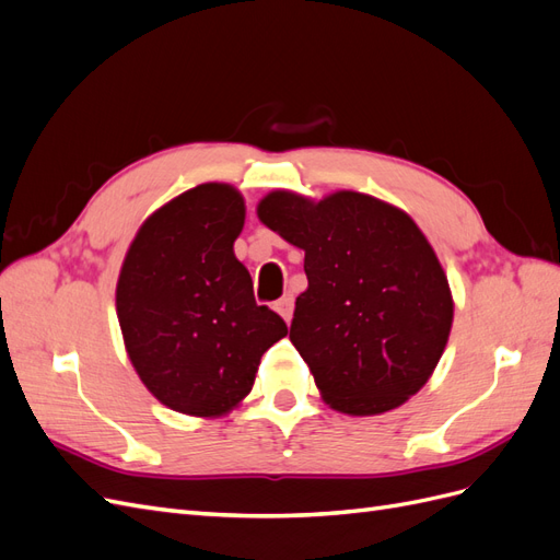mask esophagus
I'll list each match as a JSON object with an SVG mask.
<instances>
[{
    "instance_id": "1",
    "label": "esophagus",
    "mask_w": 560,
    "mask_h": 560,
    "mask_svg": "<svg viewBox=\"0 0 560 560\" xmlns=\"http://www.w3.org/2000/svg\"><path fill=\"white\" fill-rule=\"evenodd\" d=\"M273 308H276L280 315H282V319L287 322V325H290V319H292V311H294V299H292V294H290V296H282V299H278Z\"/></svg>"
}]
</instances>
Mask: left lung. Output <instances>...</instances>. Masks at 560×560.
<instances>
[{
	"label": "left lung",
	"instance_id": "1",
	"mask_svg": "<svg viewBox=\"0 0 560 560\" xmlns=\"http://www.w3.org/2000/svg\"><path fill=\"white\" fill-rule=\"evenodd\" d=\"M257 214L306 252L290 341L331 409L376 416L416 395L446 348L453 301L413 219L358 191H273Z\"/></svg>",
	"mask_w": 560,
	"mask_h": 560
}]
</instances>
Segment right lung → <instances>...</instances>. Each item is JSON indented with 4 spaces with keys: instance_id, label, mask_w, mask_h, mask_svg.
Returning a JSON list of instances; mask_svg holds the SVG:
<instances>
[{
    "instance_id": "add662e5",
    "label": "right lung",
    "mask_w": 560,
    "mask_h": 560,
    "mask_svg": "<svg viewBox=\"0 0 560 560\" xmlns=\"http://www.w3.org/2000/svg\"><path fill=\"white\" fill-rule=\"evenodd\" d=\"M243 196L200 184L151 214L126 254L116 313L142 383L173 411L219 416L254 383L261 354L287 336L284 319L257 306L233 241Z\"/></svg>"
}]
</instances>
